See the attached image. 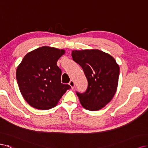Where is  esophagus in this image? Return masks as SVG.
Wrapping results in <instances>:
<instances>
[{"instance_id":"obj_1","label":"esophagus","mask_w":148,"mask_h":148,"mask_svg":"<svg viewBox=\"0 0 148 148\" xmlns=\"http://www.w3.org/2000/svg\"><path fill=\"white\" fill-rule=\"evenodd\" d=\"M69 84L70 86L71 87V88H73L74 87V86H75L74 82L73 81V80H71L70 82H69Z\"/></svg>"}]
</instances>
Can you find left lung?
<instances>
[{
  "instance_id": "obj_1",
  "label": "left lung",
  "mask_w": 148,
  "mask_h": 148,
  "mask_svg": "<svg viewBox=\"0 0 148 148\" xmlns=\"http://www.w3.org/2000/svg\"><path fill=\"white\" fill-rule=\"evenodd\" d=\"M73 60L81 66L88 81L87 90L76 92L82 106L90 111L108 104L117 89L120 67L112 56L99 49L73 50Z\"/></svg>"
}]
</instances>
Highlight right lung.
Here are the masks:
<instances>
[{"label": "right lung", "instance_id": "right-lung-1", "mask_svg": "<svg viewBox=\"0 0 148 148\" xmlns=\"http://www.w3.org/2000/svg\"><path fill=\"white\" fill-rule=\"evenodd\" d=\"M64 53V49L43 46L27 53L18 66L16 77L20 91L32 107L43 110L53 108L71 88L61 83L62 71L57 66Z\"/></svg>", "mask_w": 148, "mask_h": 148}]
</instances>
